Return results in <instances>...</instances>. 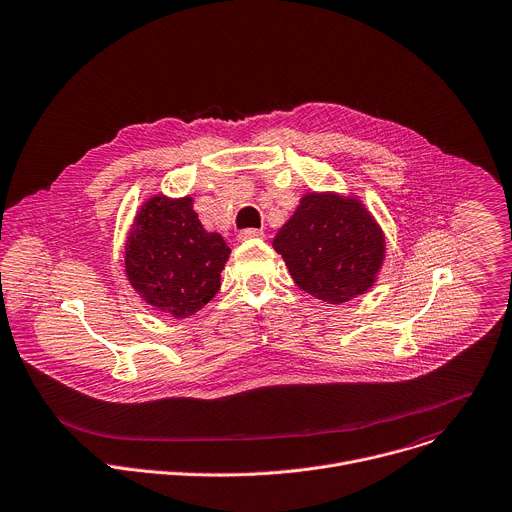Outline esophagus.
<instances>
[{
    "mask_svg": "<svg viewBox=\"0 0 512 512\" xmlns=\"http://www.w3.org/2000/svg\"><path fill=\"white\" fill-rule=\"evenodd\" d=\"M263 237H265V233H263V231H259V229H243V231H239V235H237V239H239V241L263 239Z\"/></svg>",
    "mask_w": 512,
    "mask_h": 512,
    "instance_id": "esophagus-1",
    "label": "esophagus"
}]
</instances>
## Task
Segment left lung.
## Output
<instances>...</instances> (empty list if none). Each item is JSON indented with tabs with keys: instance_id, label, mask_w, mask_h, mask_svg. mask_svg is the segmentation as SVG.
<instances>
[{
	"instance_id": "obj_1",
	"label": "left lung",
	"mask_w": 512,
	"mask_h": 512,
	"mask_svg": "<svg viewBox=\"0 0 512 512\" xmlns=\"http://www.w3.org/2000/svg\"><path fill=\"white\" fill-rule=\"evenodd\" d=\"M273 249L305 293L339 305L376 285L386 235L360 197L313 191L299 199Z\"/></svg>"
}]
</instances>
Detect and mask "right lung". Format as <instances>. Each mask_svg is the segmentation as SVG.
Here are the masks:
<instances>
[{"label":"right lung","instance_id":"1","mask_svg":"<svg viewBox=\"0 0 512 512\" xmlns=\"http://www.w3.org/2000/svg\"><path fill=\"white\" fill-rule=\"evenodd\" d=\"M193 197H148L124 243V273L138 297L175 319L195 315L221 287L231 255L219 233L207 231Z\"/></svg>","mask_w":512,"mask_h":512}]
</instances>
